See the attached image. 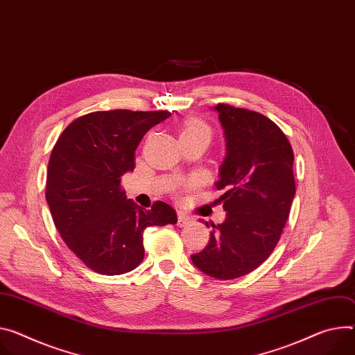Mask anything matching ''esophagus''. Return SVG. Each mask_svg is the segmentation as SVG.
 <instances>
[{
  "instance_id": "esophagus-1",
  "label": "esophagus",
  "mask_w": 355,
  "mask_h": 355,
  "mask_svg": "<svg viewBox=\"0 0 355 355\" xmlns=\"http://www.w3.org/2000/svg\"><path fill=\"white\" fill-rule=\"evenodd\" d=\"M192 222V218L188 216L187 214L184 212H178V220H177V225L180 228H184V227H188V225Z\"/></svg>"
}]
</instances>
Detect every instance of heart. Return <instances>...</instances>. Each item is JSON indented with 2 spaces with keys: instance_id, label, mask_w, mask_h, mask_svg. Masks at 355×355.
I'll use <instances>...</instances> for the list:
<instances>
[{
  "instance_id": "b5f03b06",
  "label": "heart",
  "mask_w": 355,
  "mask_h": 355,
  "mask_svg": "<svg viewBox=\"0 0 355 355\" xmlns=\"http://www.w3.org/2000/svg\"><path fill=\"white\" fill-rule=\"evenodd\" d=\"M187 135H207V136H211V130L205 123L192 119V120L185 121L184 125L181 127V135L180 136H187Z\"/></svg>"
}]
</instances>
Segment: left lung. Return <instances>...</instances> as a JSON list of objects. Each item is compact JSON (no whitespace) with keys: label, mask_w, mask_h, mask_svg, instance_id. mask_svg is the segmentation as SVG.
<instances>
[{"label":"left lung","mask_w":355,"mask_h":355,"mask_svg":"<svg viewBox=\"0 0 355 355\" xmlns=\"http://www.w3.org/2000/svg\"><path fill=\"white\" fill-rule=\"evenodd\" d=\"M214 110L227 147L215 182L227 191L219 197L227 218L212 225L208 245L191 261L211 277L231 280L261 266L277 245L296 194L295 155L263 114L228 105Z\"/></svg>","instance_id":"8db88e82"}]
</instances>
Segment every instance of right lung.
<instances>
[{
  "label": "right lung",
  "mask_w": 355,
  "mask_h": 355,
  "mask_svg": "<svg viewBox=\"0 0 355 355\" xmlns=\"http://www.w3.org/2000/svg\"><path fill=\"white\" fill-rule=\"evenodd\" d=\"M171 113L93 112L59 136L48 164L46 202L68 248L93 272L114 276L136 269L144 257L147 227L177 222L175 211L158 201L139 207L120 188L136 167V148L151 127Z\"/></svg>",
  "instance_id": "right-lung-1"
}]
</instances>
